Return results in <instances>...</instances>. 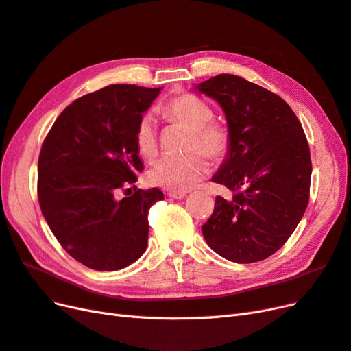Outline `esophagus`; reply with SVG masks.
<instances>
[{
	"mask_svg": "<svg viewBox=\"0 0 351 351\" xmlns=\"http://www.w3.org/2000/svg\"><path fill=\"white\" fill-rule=\"evenodd\" d=\"M167 196L173 197V199H183V197H186V193L184 192H168Z\"/></svg>",
	"mask_w": 351,
	"mask_h": 351,
	"instance_id": "obj_1",
	"label": "esophagus"
}]
</instances>
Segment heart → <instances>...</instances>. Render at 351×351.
<instances>
[{
	"label": "heart",
	"instance_id": "obj_1",
	"mask_svg": "<svg viewBox=\"0 0 351 351\" xmlns=\"http://www.w3.org/2000/svg\"><path fill=\"white\" fill-rule=\"evenodd\" d=\"M169 120L192 130L187 149H200L212 159H221L230 149V132L226 124L214 120V110L196 95L183 93L164 107ZM134 143L145 159H154L158 154V130L151 115H143L136 125ZM209 173V162L200 152L174 158L165 156L151 168L149 182L169 192H187L196 187Z\"/></svg>",
	"mask_w": 351,
	"mask_h": 351
}]
</instances>
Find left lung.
Wrapping results in <instances>:
<instances>
[{
    "instance_id": "8db88e82",
    "label": "left lung",
    "mask_w": 351,
    "mask_h": 351,
    "mask_svg": "<svg viewBox=\"0 0 351 351\" xmlns=\"http://www.w3.org/2000/svg\"><path fill=\"white\" fill-rule=\"evenodd\" d=\"M226 112L230 149L212 182L217 196L202 226L209 247L237 263L269 258L293 234L309 204L312 161L290 105L256 83L218 74L197 86Z\"/></svg>"
}]
</instances>
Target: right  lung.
I'll list each match as a JSON object with an SVG mask.
<instances>
[{"label": "right lung", "instance_id": "obj_1", "mask_svg": "<svg viewBox=\"0 0 351 351\" xmlns=\"http://www.w3.org/2000/svg\"><path fill=\"white\" fill-rule=\"evenodd\" d=\"M159 90L110 84L84 95L60 114L42 143L40 210L62 249L90 269L125 268L146 250L147 212L164 193L134 186L143 169L134 132Z\"/></svg>", "mask_w": 351, "mask_h": 351}]
</instances>
